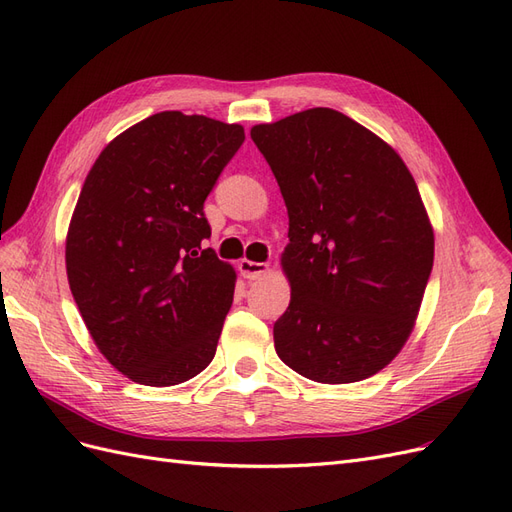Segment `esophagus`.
<instances>
[{"instance_id":"esophagus-1","label":"esophagus","mask_w":512,"mask_h":512,"mask_svg":"<svg viewBox=\"0 0 512 512\" xmlns=\"http://www.w3.org/2000/svg\"><path fill=\"white\" fill-rule=\"evenodd\" d=\"M239 271L245 277V280H258L260 275H265L269 271V265L265 262H252V260H241L239 262Z\"/></svg>"}]
</instances>
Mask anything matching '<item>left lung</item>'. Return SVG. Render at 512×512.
<instances>
[{"label": "left lung", "instance_id": "left-lung-1", "mask_svg": "<svg viewBox=\"0 0 512 512\" xmlns=\"http://www.w3.org/2000/svg\"><path fill=\"white\" fill-rule=\"evenodd\" d=\"M288 209L290 305L277 356L324 384L389 365L412 331L433 267V230L408 166L333 108L252 128Z\"/></svg>", "mask_w": 512, "mask_h": 512}]
</instances>
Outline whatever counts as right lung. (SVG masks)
<instances>
[{"label":"right lung","instance_id":"obj_1","mask_svg":"<svg viewBox=\"0 0 512 512\" xmlns=\"http://www.w3.org/2000/svg\"><path fill=\"white\" fill-rule=\"evenodd\" d=\"M245 141L237 123L164 111L108 143L66 239L72 297L130 380L173 386L215 356L235 271L203 241L205 200Z\"/></svg>","mask_w":512,"mask_h":512}]
</instances>
